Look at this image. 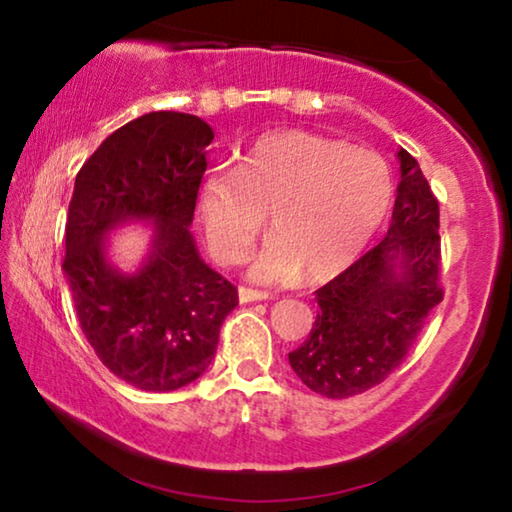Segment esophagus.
I'll use <instances>...</instances> for the list:
<instances>
[{"instance_id": "esophagus-1", "label": "esophagus", "mask_w": 512, "mask_h": 512, "mask_svg": "<svg viewBox=\"0 0 512 512\" xmlns=\"http://www.w3.org/2000/svg\"><path fill=\"white\" fill-rule=\"evenodd\" d=\"M268 298H270L268 291H258V289H247V286H240L242 303H256V300H268Z\"/></svg>"}]
</instances>
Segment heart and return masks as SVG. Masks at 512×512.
<instances>
[{"label": "heart", "mask_w": 512, "mask_h": 512, "mask_svg": "<svg viewBox=\"0 0 512 512\" xmlns=\"http://www.w3.org/2000/svg\"><path fill=\"white\" fill-rule=\"evenodd\" d=\"M394 202L384 158L305 130L258 137L235 172L202 181L198 214L214 258L240 261L270 209L275 233L251 256L258 282H324L373 240Z\"/></svg>", "instance_id": "heart-1"}]
</instances>
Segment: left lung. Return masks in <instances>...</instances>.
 I'll return each mask as SVG.
<instances>
[{
  "mask_svg": "<svg viewBox=\"0 0 512 512\" xmlns=\"http://www.w3.org/2000/svg\"><path fill=\"white\" fill-rule=\"evenodd\" d=\"M387 237L317 289L310 338L289 354L303 384L326 398L377 387L401 366L426 317L443 300L440 209L408 151Z\"/></svg>",
  "mask_w": 512,
  "mask_h": 512,
  "instance_id": "8db88e82",
  "label": "left lung"
}]
</instances>
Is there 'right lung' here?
I'll list each match as a JSON object with an SVG mask.
<instances>
[{"label":"right lung","mask_w":512,"mask_h":512,"mask_svg":"<svg viewBox=\"0 0 512 512\" xmlns=\"http://www.w3.org/2000/svg\"><path fill=\"white\" fill-rule=\"evenodd\" d=\"M214 132L181 111H151L104 139L76 174L62 270L81 331L111 373L142 391H174L205 373L237 289L202 261L191 235L205 146ZM151 220L135 273L106 261V233Z\"/></svg>","instance_id":"1"}]
</instances>
